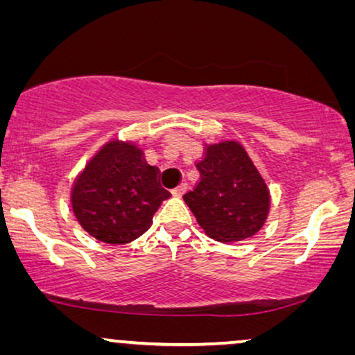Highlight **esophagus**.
<instances>
[{
  "label": "esophagus",
  "instance_id": "esophagus-1",
  "mask_svg": "<svg viewBox=\"0 0 355 355\" xmlns=\"http://www.w3.org/2000/svg\"><path fill=\"white\" fill-rule=\"evenodd\" d=\"M186 191H187V184L182 182V184H179L176 189H173L171 193H173L174 197H182L184 193H186Z\"/></svg>",
  "mask_w": 355,
  "mask_h": 355
}]
</instances>
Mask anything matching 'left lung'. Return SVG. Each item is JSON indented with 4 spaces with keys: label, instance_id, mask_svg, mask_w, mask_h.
I'll return each instance as SVG.
<instances>
[{
    "label": "left lung",
    "instance_id": "1",
    "mask_svg": "<svg viewBox=\"0 0 355 355\" xmlns=\"http://www.w3.org/2000/svg\"><path fill=\"white\" fill-rule=\"evenodd\" d=\"M197 169L200 181L184 202L205 234L218 242L257 234L268 216L270 191L245 148L236 140L207 145Z\"/></svg>",
    "mask_w": 355,
    "mask_h": 355
}]
</instances>
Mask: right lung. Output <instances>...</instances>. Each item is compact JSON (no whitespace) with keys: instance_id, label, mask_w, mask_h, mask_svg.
Segmentation results:
<instances>
[{"instance_id":"right-lung-1","label":"right lung","mask_w":355,"mask_h":355,"mask_svg":"<svg viewBox=\"0 0 355 355\" xmlns=\"http://www.w3.org/2000/svg\"><path fill=\"white\" fill-rule=\"evenodd\" d=\"M168 191L158 168L132 142L111 140L87 163L71 192L72 211L92 237L106 244L132 242L152 226Z\"/></svg>"}]
</instances>
